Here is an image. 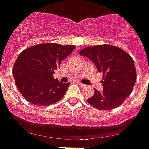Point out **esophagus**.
<instances>
[{"label":"esophagus","instance_id":"1","mask_svg":"<svg viewBox=\"0 0 149 149\" xmlns=\"http://www.w3.org/2000/svg\"><path fill=\"white\" fill-rule=\"evenodd\" d=\"M77 84L79 85L81 87H85V86H86V85L83 84V83H81V82H77Z\"/></svg>","mask_w":149,"mask_h":149}]
</instances>
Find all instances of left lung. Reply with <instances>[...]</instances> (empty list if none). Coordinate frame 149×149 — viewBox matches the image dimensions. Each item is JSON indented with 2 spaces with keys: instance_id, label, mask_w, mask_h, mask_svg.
Listing matches in <instances>:
<instances>
[{
  "instance_id": "left-lung-1",
  "label": "left lung",
  "mask_w": 149,
  "mask_h": 149,
  "mask_svg": "<svg viewBox=\"0 0 149 149\" xmlns=\"http://www.w3.org/2000/svg\"><path fill=\"white\" fill-rule=\"evenodd\" d=\"M94 63L103 73L102 91L95 90L87 99L88 103L98 110L117 108L130 95L136 82L134 59L120 48L110 44L87 46L79 52Z\"/></svg>"
}]
</instances>
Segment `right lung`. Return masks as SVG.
<instances>
[{
    "instance_id": "add662e5",
    "label": "right lung",
    "mask_w": 149,
    "mask_h": 149,
    "mask_svg": "<svg viewBox=\"0 0 149 149\" xmlns=\"http://www.w3.org/2000/svg\"><path fill=\"white\" fill-rule=\"evenodd\" d=\"M76 48L54 43L37 44L19 54L13 66L14 78L20 94L29 103L53 105L63 96L70 83H62L53 74Z\"/></svg>"
}]
</instances>
